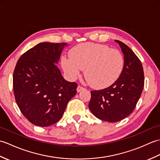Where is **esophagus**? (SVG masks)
<instances>
[{
    "instance_id": "34e87169",
    "label": "esophagus",
    "mask_w": 160,
    "mask_h": 160,
    "mask_svg": "<svg viewBox=\"0 0 160 160\" xmlns=\"http://www.w3.org/2000/svg\"><path fill=\"white\" fill-rule=\"evenodd\" d=\"M83 89H84V88H83L82 87L78 86V87H77V92H80V91H82Z\"/></svg>"
}]
</instances>
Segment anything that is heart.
Wrapping results in <instances>:
<instances>
[{"label":"heart","mask_w":160,"mask_h":160,"mask_svg":"<svg viewBox=\"0 0 160 160\" xmlns=\"http://www.w3.org/2000/svg\"><path fill=\"white\" fill-rule=\"evenodd\" d=\"M70 57L61 58L67 78L74 80L82 69L91 86L104 89L115 83L124 69V59L120 51L99 43L80 44L71 49Z\"/></svg>","instance_id":"obj_1"}]
</instances>
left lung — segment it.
<instances>
[{
    "label": "left lung",
    "instance_id": "1",
    "mask_svg": "<svg viewBox=\"0 0 160 160\" xmlns=\"http://www.w3.org/2000/svg\"><path fill=\"white\" fill-rule=\"evenodd\" d=\"M124 54V65L118 80L106 89L91 91L89 108L101 120L116 122L130 115L143 90V67L135 53L120 40H115Z\"/></svg>",
    "mask_w": 160,
    "mask_h": 160
}]
</instances>
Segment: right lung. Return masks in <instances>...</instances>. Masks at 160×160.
Listing matches in <instances>:
<instances>
[{
    "label": "right lung",
    "instance_id": "obj_1",
    "mask_svg": "<svg viewBox=\"0 0 160 160\" xmlns=\"http://www.w3.org/2000/svg\"><path fill=\"white\" fill-rule=\"evenodd\" d=\"M66 43L41 42L23 53L13 75V93L21 113L33 124L60 120L78 84L64 79L56 65Z\"/></svg>",
    "mask_w": 160,
    "mask_h": 160
}]
</instances>
